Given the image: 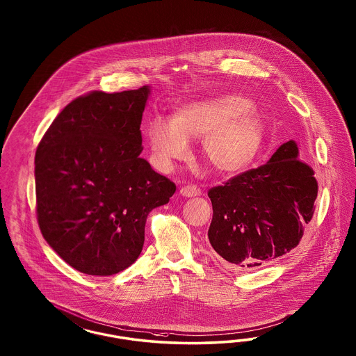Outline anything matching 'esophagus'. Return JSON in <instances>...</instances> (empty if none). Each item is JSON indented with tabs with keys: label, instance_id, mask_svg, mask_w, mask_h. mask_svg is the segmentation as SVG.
<instances>
[{
	"label": "esophagus",
	"instance_id": "esophagus-1",
	"mask_svg": "<svg viewBox=\"0 0 356 356\" xmlns=\"http://www.w3.org/2000/svg\"><path fill=\"white\" fill-rule=\"evenodd\" d=\"M180 194L184 197H197L201 194V189L195 185H185L180 189Z\"/></svg>",
	"mask_w": 356,
	"mask_h": 356
}]
</instances>
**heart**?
I'll list each match as a JSON object with an SVG mask.
<instances>
[{
  "instance_id": "b5f03b06",
  "label": "heart",
  "mask_w": 356,
  "mask_h": 356,
  "mask_svg": "<svg viewBox=\"0 0 356 356\" xmlns=\"http://www.w3.org/2000/svg\"><path fill=\"white\" fill-rule=\"evenodd\" d=\"M264 122L241 95H220L177 108L171 120L151 119L145 137L155 163L172 170L189 156V143L202 140V156L216 171L235 173L247 168L264 142Z\"/></svg>"
}]
</instances>
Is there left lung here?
I'll list each match as a JSON object with an SVG mask.
<instances>
[{
    "mask_svg": "<svg viewBox=\"0 0 356 356\" xmlns=\"http://www.w3.org/2000/svg\"><path fill=\"white\" fill-rule=\"evenodd\" d=\"M318 184L299 159L293 140L269 162L211 188L213 220L207 236L227 264L257 268L298 247L312 219Z\"/></svg>",
    "mask_w": 356,
    "mask_h": 356,
    "instance_id": "8db88e82",
    "label": "left lung"
}]
</instances>
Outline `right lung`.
I'll return each mask as SVG.
<instances>
[{
	"label": "right lung",
	"instance_id": "obj_1",
	"mask_svg": "<svg viewBox=\"0 0 356 356\" xmlns=\"http://www.w3.org/2000/svg\"><path fill=\"white\" fill-rule=\"evenodd\" d=\"M149 86L91 91L57 115L35 155L36 216L54 252L87 275H113L138 259L152 209L176 185L140 158Z\"/></svg>",
	"mask_w": 356,
	"mask_h": 356
}]
</instances>
